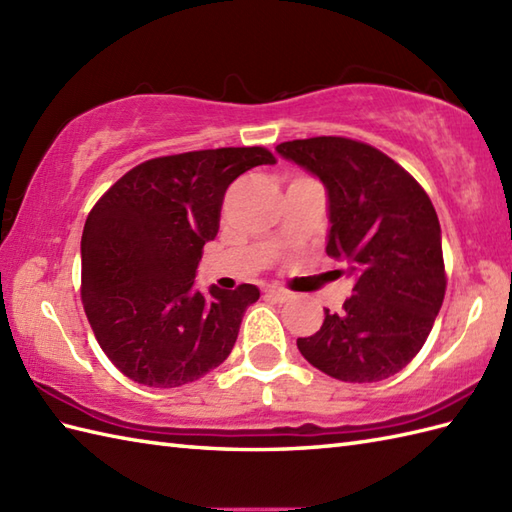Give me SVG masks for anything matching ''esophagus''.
<instances>
[{"label":"esophagus","mask_w":512,"mask_h":512,"mask_svg":"<svg viewBox=\"0 0 512 512\" xmlns=\"http://www.w3.org/2000/svg\"><path fill=\"white\" fill-rule=\"evenodd\" d=\"M266 295L270 297V299H275V301H279V303H284V301H288L292 295L288 290H284V288H279V286H270V288H266Z\"/></svg>","instance_id":"esophagus-1"}]
</instances>
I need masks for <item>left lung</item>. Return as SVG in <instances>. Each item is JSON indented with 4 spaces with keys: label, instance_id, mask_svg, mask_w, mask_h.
<instances>
[{
    "label": "left lung",
    "instance_id": "left-lung-1",
    "mask_svg": "<svg viewBox=\"0 0 512 512\" xmlns=\"http://www.w3.org/2000/svg\"><path fill=\"white\" fill-rule=\"evenodd\" d=\"M277 154L319 178L328 193V255L354 277L343 310L297 339L323 374L376 383L398 374L427 341L447 277L436 209L383 151L341 136L290 140Z\"/></svg>",
    "mask_w": 512,
    "mask_h": 512
}]
</instances>
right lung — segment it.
I'll list each match as a JSON object with an SVG mask.
<instances>
[{
  "mask_svg": "<svg viewBox=\"0 0 512 512\" xmlns=\"http://www.w3.org/2000/svg\"><path fill=\"white\" fill-rule=\"evenodd\" d=\"M264 147L147 160L94 204L81 237V297L107 358L147 387H180L231 354L259 288H195L202 248L220 228L224 193Z\"/></svg>",
  "mask_w": 512,
  "mask_h": 512,
  "instance_id": "add662e5",
  "label": "right lung"
}]
</instances>
